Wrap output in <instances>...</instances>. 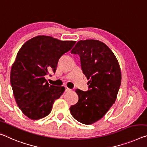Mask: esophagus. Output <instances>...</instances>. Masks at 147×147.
Returning <instances> with one entry per match:
<instances>
[{"label":"esophagus","mask_w":147,"mask_h":147,"mask_svg":"<svg viewBox=\"0 0 147 147\" xmlns=\"http://www.w3.org/2000/svg\"><path fill=\"white\" fill-rule=\"evenodd\" d=\"M71 91L70 89H69V88L67 87H65V91L67 92V91Z\"/></svg>","instance_id":"esophagus-1"}]
</instances>
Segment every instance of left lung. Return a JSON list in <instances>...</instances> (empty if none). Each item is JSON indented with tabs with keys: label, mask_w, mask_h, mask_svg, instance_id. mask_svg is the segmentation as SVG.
Segmentation results:
<instances>
[{
	"label": "left lung",
	"mask_w": 147,
	"mask_h": 147,
	"mask_svg": "<svg viewBox=\"0 0 147 147\" xmlns=\"http://www.w3.org/2000/svg\"><path fill=\"white\" fill-rule=\"evenodd\" d=\"M80 56L89 89H76L78 102L69 108L71 116L83 124L100 119L116 101L121 85V69L112 51L98 40H80L71 51Z\"/></svg>",
	"instance_id": "8db88e82"
}]
</instances>
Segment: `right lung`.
<instances>
[{
    "mask_svg": "<svg viewBox=\"0 0 147 147\" xmlns=\"http://www.w3.org/2000/svg\"><path fill=\"white\" fill-rule=\"evenodd\" d=\"M76 42L39 35L20 49L11 69L10 83L16 102L29 118L36 120L46 117L65 91L64 87L49 85L45 76L49 71L55 73L58 60Z\"/></svg>",
    "mask_w": 147,
    "mask_h": 147,
    "instance_id": "obj_1",
    "label": "right lung"
}]
</instances>
